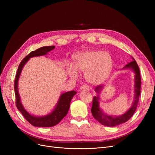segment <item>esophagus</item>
Returning <instances> with one entry per match:
<instances>
[{
  "label": "esophagus",
  "instance_id": "34e87169",
  "mask_svg": "<svg viewBox=\"0 0 155 155\" xmlns=\"http://www.w3.org/2000/svg\"><path fill=\"white\" fill-rule=\"evenodd\" d=\"M80 90L81 91H89L90 90V87H89L88 85H82L81 87H80Z\"/></svg>",
  "mask_w": 155,
  "mask_h": 155
}]
</instances>
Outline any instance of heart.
<instances>
[{
    "label": "heart",
    "instance_id": "b5f03b06",
    "mask_svg": "<svg viewBox=\"0 0 155 155\" xmlns=\"http://www.w3.org/2000/svg\"><path fill=\"white\" fill-rule=\"evenodd\" d=\"M75 67L67 66L68 74L72 78L78 77L77 69L86 72L85 76L88 82L100 83L109 76L112 67V59L110 54L100 50L87 51L78 54L74 58Z\"/></svg>",
    "mask_w": 155,
    "mask_h": 155
}]
</instances>
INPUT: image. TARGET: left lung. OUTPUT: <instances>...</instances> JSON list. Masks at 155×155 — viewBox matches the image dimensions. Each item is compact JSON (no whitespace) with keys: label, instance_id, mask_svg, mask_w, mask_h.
Returning <instances> with one entry per match:
<instances>
[{"label":"left lung","instance_id":"1","mask_svg":"<svg viewBox=\"0 0 155 155\" xmlns=\"http://www.w3.org/2000/svg\"><path fill=\"white\" fill-rule=\"evenodd\" d=\"M132 60L130 63L127 64L124 67V68H129L133 70L135 74L134 78V97L132 106L125 113L120 116H110L105 114L104 112L100 109V101H99V94L97 96L93 97L92 105L91 108V112L92 116L100 124L105 126L114 127L116 125H120L127 121L134 114V112L137 109L138 103L139 100V96L140 95V88H141V77H140V72L137 63L136 62L134 59L131 57ZM103 86L100 85L96 87L95 91L97 93H100L102 89Z\"/></svg>","mask_w":155,"mask_h":155}]
</instances>
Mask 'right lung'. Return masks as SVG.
<instances>
[{"label": "right lung", "instance_id": "obj_1", "mask_svg": "<svg viewBox=\"0 0 155 155\" xmlns=\"http://www.w3.org/2000/svg\"><path fill=\"white\" fill-rule=\"evenodd\" d=\"M55 48L54 46H43V47L39 48L35 51H32L26 55V57L22 60V61L18 65L17 69V74L14 82V90H15V94L16 98V106L17 109L19 110L21 114L25 117V118L28 121V122L35 127H53L59 124L64 117L67 115L68 109L70 108V104L73 96L76 94V92L75 91H72L64 92L61 95L57 105L55 107L54 110L49 114L45 116H35L29 114L23 107L21 100L20 96L18 92V80L23 67L26 62L31 58L36 57V56H41L47 54L48 51L52 50Z\"/></svg>", "mask_w": 155, "mask_h": 155}]
</instances>
